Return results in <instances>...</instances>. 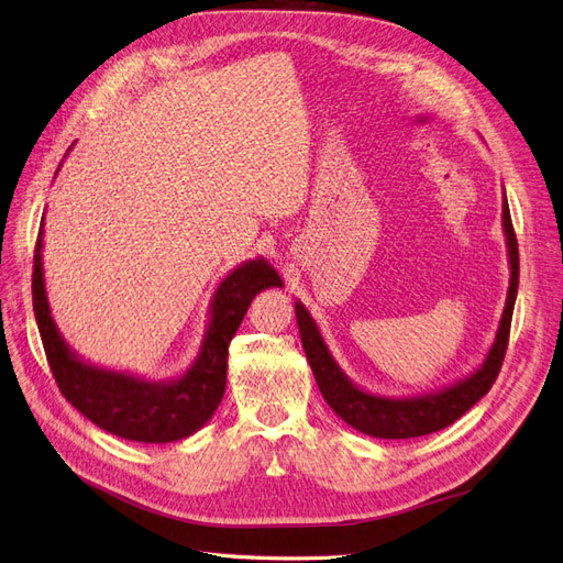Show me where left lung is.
I'll list each match as a JSON object with an SVG mask.
<instances>
[{
	"mask_svg": "<svg viewBox=\"0 0 563 563\" xmlns=\"http://www.w3.org/2000/svg\"><path fill=\"white\" fill-rule=\"evenodd\" d=\"M501 222H504L508 266H510V285H508L501 322H498L494 343L487 350L483 364L473 368L468 376L454 380L441 389L412 394V397H389V394L368 391L357 383H352L345 376V371L339 366V362L334 360V355H331V350L324 343L313 316L308 313V308L299 299L295 301V313H297L306 360L310 368H313V376L324 401L343 422H347L352 429H357L366 435H373V439H415V435H427L450 427L492 389L506 357L510 320H512L517 283H519V253H517V239H515V229L510 220L506 190H504Z\"/></svg>",
	"mask_w": 563,
	"mask_h": 563,
	"instance_id": "8db88e82",
	"label": "left lung"
}]
</instances>
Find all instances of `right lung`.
<instances>
[{
  "label": "right lung",
  "mask_w": 563,
  "mask_h": 563,
  "mask_svg": "<svg viewBox=\"0 0 563 563\" xmlns=\"http://www.w3.org/2000/svg\"><path fill=\"white\" fill-rule=\"evenodd\" d=\"M44 220L34 253L32 303L51 371L65 399L99 429L136 443H174L199 431L224 397L229 341L255 295L266 287H283L278 271L264 257L229 271L208 303V322L195 362L178 376L151 380L82 360L59 334L44 278Z\"/></svg>",
  "instance_id": "1"
}]
</instances>
